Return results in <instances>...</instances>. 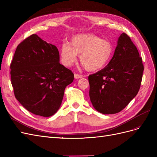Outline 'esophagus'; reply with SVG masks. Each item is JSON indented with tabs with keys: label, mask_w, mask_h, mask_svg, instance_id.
I'll return each instance as SVG.
<instances>
[{
	"label": "esophagus",
	"mask_w": 157,
	"mask_h": 157,
	"mask_svg": "<svg viewBox=\"0 0 157 157\" xmlns=\"http://www.w3.org/2000/svg\"><path fill=\"white\" fill-rule=\"evenodd\" d=\"M74 76H75V78H82V75L77 74V73H75Z\"/></svg>",
	"instance_id": "obj_1"
}]
</instances>
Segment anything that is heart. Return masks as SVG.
Returning a JSON list of instances; mask_svg holds the SVG:
<instances>
[{"instance_id": "heart-1", "label": "heart", "mask_w": 157, "mask_h": 157, "mask_svg": "<svg viewBox=\"0 0 157 157\" xmlns=\"http://www.w3.org/2000/svg\"><path fill=\"white\" fill-rule=\"evenodd\" d=\"M114 52L112 42L92 33L72 36L70 44L64 42L61 46L60 59L66 67L72 65L80 55V63L90 71L103 69L110 61Z\"/></svg>"}]
</instances>
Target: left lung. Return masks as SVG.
I'll use <instances>...</instances> for the list:
<instances>
[{"label": "left lung", "mask_w": 157, "mask_h": 157, "mask_svg": "<svg viewBox=\"0 0 157 157\" xmlns=\"http://www.w3.org/2000/svg\"><path fill=\"white\" fill-rule=\"evenodd\" d=\"M144 70L136 46L129 36L122 33L107 66L88 76L94 107L105 115L121 112L138 93Z\"/></svg>", "instance_id": "8db88e82"}]
</instances>
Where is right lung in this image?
<instances>
[{
	"label": "right lung",
	"instance_id": "obj_1",
	"mask_svg": "<svg viewBox=\"0 0 157 157\" xmlns=\"http://www.w3.org/2000/svg\"><path fill=\"white\" fill-rule=\"evenodd\" d=\"M57 47L33 34L17 46L10 63L14 96L27 111L48 117L58 110L74 74L59 63Z\"/></svg>",
	"mask_w": 157,
	"mask_h": 157
}]
</instances>
